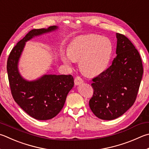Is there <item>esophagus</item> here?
Segmentation results:
<instances>
[{"mask_svg":"<svg viewBox=\"0 0 149 149\" xmlns=\"http://www.w3.org/2000/svg\"><path fill=\"white\" fill-rule=\"evenodd\" d=\"M83 83V80L79 76H77L74 79V83L75 85H79Z\"/></svg>","mask_w":149,"mask_h":149,"instance_id":"obj_1","label":"esophagus"}]
</instances>
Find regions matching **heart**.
Instances as JSON below:
<instances>
[{
  "label": "heart",
  "mask_w": 149,
  "mask_h": 149,
  "mask_svg": "<svg viewBox=\"0 0 149 149\" xmlns=\"http://www.w3.org/2000/svg\"><path fill=\"white\" fill-rule=\"evenodd\" d=\"M112 49L111 42L107 38L94 34L81 36L70 43L63 61L68 66H72L74 62L79 61L81 70L86 75L93 76L106 68Z\"/></svg>",
  "instance_id": "1"
}]
</instances>
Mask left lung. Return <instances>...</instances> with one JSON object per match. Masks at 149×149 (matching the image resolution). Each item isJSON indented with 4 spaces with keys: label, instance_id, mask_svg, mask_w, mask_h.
Listing matches in <instances>:
<instances>
[{
    "label": "left lung",
    "instance_id": "8db88e82",
    "mask_svg": "<svg viewBox=\"0 0 149 149\" xmlns=\"http://www.w3.org/2000/svg\"><path fill=\"white\" fill-rule=\"evenodd\" d=\"M116 36L117 56L91 84L94 93L89 106L102 120L115 119L133 105L143 74L138 51L124 35L117 33Z\"/></svg>",
    "mask_w": 149,
    "mask_h": 149
}]
</instances>
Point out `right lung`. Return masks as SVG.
Instances as JSON below:
<instances>
[{
	"label": "right lung",
	"mask_w": 149,
	"mask_h": 149,
	"mask_svg": "<svg viewBox=\"0 0 149 149\" xmlns=\"http://www.w3.org/2000/svg\"><path fill=\"white\" fill-rule=\"evenodd\" d=\"M58 29L56 26H51L47 29L32 30L12 49L7 61L13 99L21 109L37 120H49L58 114L74 85V77L72 75L45 74L36 80H26L19 72V61L26 42Z\"/></svg>",
	"instance_id": "1"
}]
</instances>
